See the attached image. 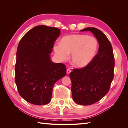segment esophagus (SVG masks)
<instances>
[{
    "mask_svg": "<svg viewBox=\"0 0 128 128\" xmlns=\"http://www.w3.org/2000/svg\"><path fill=\"white\" fill-rule=\"evenodd\" d=\"M72 72V70L68 68V69H66V73H67V74H69V73H70V72Z\"/></svg>",
    "mask_w": 128,
    "mask_h": 128,
    "instance_id": "1",
    "label": "esophagus"
}]
</instances>
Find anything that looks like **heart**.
I'll list each match as a JSON object with an SVG mask.
<instances>
[{"label":"heart","instance_id":"b5f03b06","mask_svg":"<svg viewBox=\"0 0 128 128\" xmlns=\"http://www.w3.org/2000/svg\"><path fill=\"white\" fill-rule=\"evenodd\" d=\"M98 47V42L96 38L88 35L74 34L64 37L60 44L54 46L55 53L60 59L68 58L72 53V64L78 68L88 66L94 59Z\"/></svg>","mask_w":128,"mask_h":128}]
</instances>
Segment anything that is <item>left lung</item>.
Listing matches in <instances>:
<instances>
[{"instance_id":"1","label":"left lung","mask_w":128,"mask_h":128,"mask_svg":"<svg viewBox=\"0 0 128 128\" xmlns=\"http://www.w3.org/2000/svg\"><path fill=\"white\" fill-rule=\"evenodd\" d=\"M90 31L99 43L98 53L88 66L73 69L70 73L72 92L75 102L80 105H91L108 93L114 78V57L112 46L106 35L100 30L88 28L81 31Z\"/></svg>"}]
</instances>
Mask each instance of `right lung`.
<instances>
[{
	"instance_id": "right-lung-1",
	"label": "right lung",
	"mask_w": 128,
	"mask_h": 128,
	"mask_svg": "<svg viewBox=\"0 0 128 128\" xmlns=\"http://www.w3.org/2000/svg\"><path fill=\"white\" fill-rule=\"evenodd\" d=\"M60 31L56 28L37 26L18 43L15 81L20 96L32 104L50 102L54 84L66 75V66L52 62L50 56Z\"/></svg>"
}]
</instances>
